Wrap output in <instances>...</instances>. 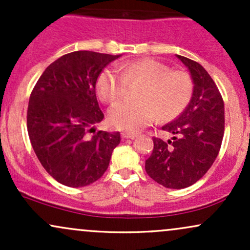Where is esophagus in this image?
I'll return each mask as SVG.
<instances>
[{
	"label": "esophagus",
	"instance_id": "1",
	"mask_svg": "<svg viewBox=\"0 0 250 250\" xmlns=\"http://www.w3.org/2000/svg\"><path fill=\"white\" fill-rule=\"evenodd\" d=\"M136 136H137V135L134 134V133H122L123 139H131V140H134Z\"/></svg>",
	"mask_w": 250,
	"mask_h": 250
}]
</instances>
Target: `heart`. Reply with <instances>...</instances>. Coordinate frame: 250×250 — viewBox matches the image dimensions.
<instances>
[{"instance_id":"b5f03b06","label":"heart","mask_w":250,"mask_h":250,"mask_svg":"<svg viewBox=\"0 0 250 250\" xmlns=\"http://www.w3.org/2000/svg\"><path fill=\"white\" fill-rule=\"evenodd\" d=\"M141 82L140 102L123 101L109 110V121L117 129L137 131L155 122L157 117L169 121L176 117L193 93V82L186 71L171 70L165 63L145 59L125 65L103 70L97 80V91L102 100L115 103L127 93L128 83Z\"/></svg>"}]
</instances>
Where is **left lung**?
Listing matches in <instances>:
<instances>
[{"mask_svg": "<svg viewBox=\"0 0 250 250\" xmlns=\"http://www.w3.org/2000/svg\"><path fill=\"white\" fill-rule=\"evenodd\" d=\"M193 80V96L182 114L162 127L173 135L154 137V149L146 160V171L155 182L170 189L194 185L219 155L225 133V104L219 89L200 63L176 55Z\"/></svg>", "mask_w": 250, "mask_h": 250, "instance_id": "8db88e82", "label": "left lung"}]
</instances>
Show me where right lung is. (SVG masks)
<instances>
[{"instance_id":"obj_1","label":"right lung","mask_w":250,"mask_h":250,"mask_svg":"<svg viewBox=\"0 0 250 250\" xmlns=\"http://www.w3.org/2000/svg\"><path fill=\"white\" fill-rule=\"evenodd\" d=\"M120 56L88 50L65 54L45 68L31 91V146L43 168L62 185L79 188L99 180L121 141L119 131L95 129L104 117L96 99L97 77Z\"/></svg>"}]
</instances>
